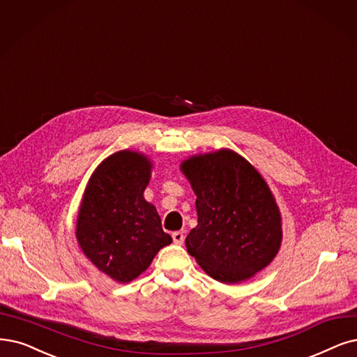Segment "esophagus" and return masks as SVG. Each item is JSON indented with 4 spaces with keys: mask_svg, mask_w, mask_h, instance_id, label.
Returning a JSON list of instances; mask_svg holds the SVG:
<instances>
[{
    "mask_svg": "<svg viewBox=\"0 0 357 357\" xmlns=\"http://www.w3.org/2000/svg\"><path fill=\"white\" fill-rule=\"evenodd\" d=\"M172 238H174L175 244H182L183 240H185V234H183L182 231H176L172 234Z\"/></svg>",
    "mask_w": 357,
    "mask_h": 357,
    "instance_id": "obj_1",
    "label": "esophagus"
}]
</instances>
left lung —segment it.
<instances>
[{"label": "left lung", "mask_w": 357, "mask_h": 357, "mask_svg": "<svg viewBox=\"0 0 357 357\" xmlns=\"http://www.w3.org/2000/svg\"><path fill=\"white\" fill-rule=\"evenodd\" d=\"M179 169L197 195L188 253L222 284L253 278L282 243L281 212L265 178L229 149L194 154Z\"/></svg>", "instance_id": "obj_1"}]
</instances>
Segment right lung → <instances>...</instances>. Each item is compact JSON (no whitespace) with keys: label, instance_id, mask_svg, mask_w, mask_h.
I'll list each match as a JSON object with an SVG mask.
<instances>
[{"label":"right lung","instance_id":"obj_1","mask_svg":"<svg viewBox=\"0 0 357 357\" xmlns=\"http://www.w3.org/2000/svg\"><path fill=\"white\" fill-rule=\"evenodd\" d=\"M153 170L149 155L121 150L92 172L77 210L75 235L98 271L128 284L172 243L154 204L144 199Z\"/></svg>","mask_w":357,"mask_h":357}]
</instances>
